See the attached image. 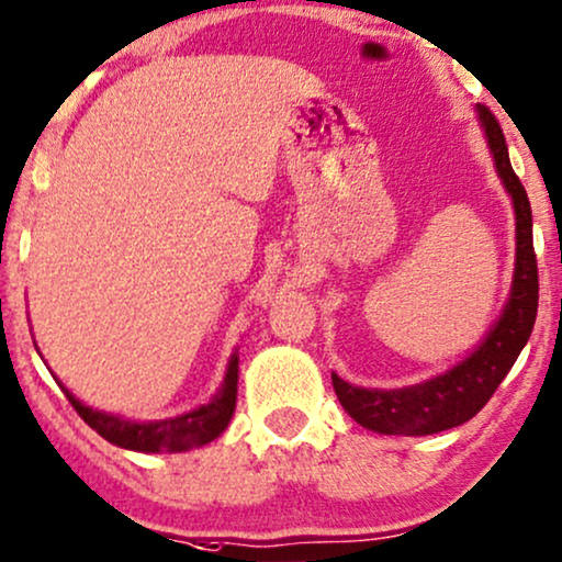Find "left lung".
Wrapping results in <instances>:
<instances>
[{
  "label": "left lung",
  "mask_w": 562,
  "mask_h": 562,
  "mask_svg": "<svg viewBox=\"0 0 562 562\" xmlns=\"http://www.w3.org/2000/svg\"><path fill=\"white\" fill-rule=\"evenodd\" d=\"M480 123H483L487 147L493 151L495 170L504 180L508 195L514 199L516 211V271L512 299L504 315L475 353L462 363L449 369L447 374L431 382L415 384L405 390H363L344 382L333 374V387L340 405L356 424L376 434L390 436H426L447 428L468 424L472 415L483 411L504 376L519 359L527 346L531 327L537 319L539 302V276L537 255L531 243V206L521 180L516 178L504 131L495 115L485 105H477Z\"/></svg>",
  "instance_id": "obj_1"
}]
</instances>
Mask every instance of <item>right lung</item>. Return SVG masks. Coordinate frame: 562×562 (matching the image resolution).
<instances>
[{
	"label": "right lung",
	"mask_w": 562,
	"mask_h": 562,
	"mask_svg": "<svg viewBox=\"0 0 562 562\" xmlns=\"http://www.w3.org/2000/svg\"><path fill=\"white\" fill-rule=\"evenodd\" d=\"M237 356H232L224 387L209 405H201L199 411L178 415V418L157 420V424H134V420H123L119 415L92 411V407L79 403L69 390L64 392H67L69 403L75 405L79 418L115 447L134 451H186L214 441L227 428L237 403Z\"/></svg>",
	"instance_id": "1"
}]
</instances>
